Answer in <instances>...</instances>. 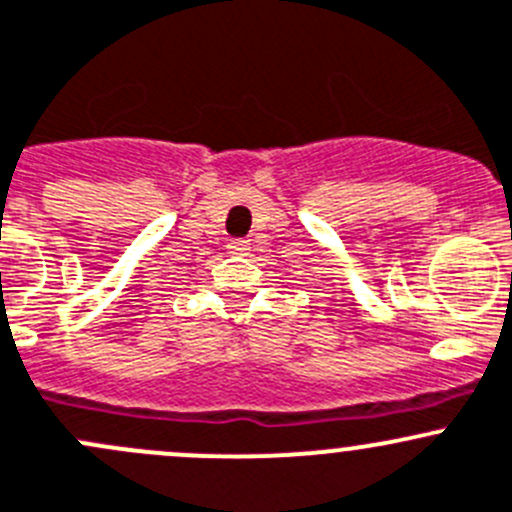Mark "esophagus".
<instances>
[{
    "instance_id": "esophagus-1",
    "label": "esophagus",
    "mask_w": 512,
    "mask_h": 512,
    "mask_svg": "<svg viewBox=\"0 0 512 512\" xmlns=\"http://www.w3.org/2000/svg\"><path fill=\"white\" fill-rule=\"evenodd\" d=\"M249 249H251V244L246 239H234L229 244V254H234V256H244Z\"/></svg>"
}]
</instances>
